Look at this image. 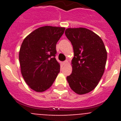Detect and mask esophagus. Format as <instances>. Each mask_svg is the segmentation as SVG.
<instances>
[{"instance_id": "1", "label": "esophagus", "mask_w": 121, "mask_h": 121, "mask_svg": "<svg viewBox=\"0 0 121 121\" xmlns=\"http://www.w3.org/2000/svg\"><path fill=\"white\" fill-rule=\"evenodd\" d=\"M68 62V60H65V61L63 62V64H64V65H65V64H67Z\"/></svg>"}]
</instances>
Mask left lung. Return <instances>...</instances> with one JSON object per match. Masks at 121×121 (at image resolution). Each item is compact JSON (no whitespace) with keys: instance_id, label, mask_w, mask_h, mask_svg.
I'll return each instance as SVG.
<instances>
[{"instance_id":"left-lung-1","label":"left lung","mask_w":121,"mask_h":121,"mask_svg":"<svg viewBox=\"0 0 121 121\" xmlns=\"http://www.w3.org/2000/svg\"><path fill=\"white\" fill-rule=\"evenodd\" d=\"M65 33L74 51L72 73L67 81L76 93H88L98 85L104 72L107 58L104 43L98 35L85 28H67Z\"/></svg>"}]
</instances>
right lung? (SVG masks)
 <instances>
[{"instance_id": "add662e5", "label": "right lung", "mask_w": 121, "mask_h": 121, "mask_svg": "<svg viewBox=\"0 0 121 121\" xmlns=\"http://www.w3.org/2000/svg\"><path fill=\"white\" fill-rule=\"evenodd\" d=\"M64 31L62 27H40L26 36L21 45L19 57L22 76L37 92L48 89L60 72L56 47Z\"/></svg>"}]
</instances>
